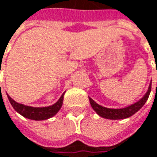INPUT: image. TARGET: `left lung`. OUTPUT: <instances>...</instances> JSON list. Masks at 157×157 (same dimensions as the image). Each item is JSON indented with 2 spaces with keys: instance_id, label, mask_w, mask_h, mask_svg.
<instances>
[{
  "instance_id": "left-lung-1",
  "label": "left lung",
  "mask_w": 157,
  "mask_h": 157,
  "mask_svg": "<svg viewBox=\"0 0 157 157\" xmlns=\"http://www.w3.org/2000/svg\"><path fill=\"white\" fill-rule=\"evenodd\" d=\"M150 91H151V82L149 84L147 91L145 96L139 100L138 102L134 103L132 105L127 106L126 108H122V109H109V108H105L104 106L98 105L90 98H89V99H90V105H91L93 110L98 113L99 116H101L102 118L109 119H122L129 118L132 115H133L136 112H138L140 108L144 105V104L146 103V101L149 97Z\"/></svg>"
}]
</instances>
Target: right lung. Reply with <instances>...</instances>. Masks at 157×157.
I'll list each match as a JSON object with an SVG mask.
<instances>
[{
    "label": "right lung",
    "instance_id": "1",
    "mask_svg": "<svg viewBox=\"0 0 157 157\" xmlns=\"http://www.w3.org/2000/svg\"><path fill=\"white\" fill-rule=\"evenodd\" d=\"M7 96L10 102L11 105L13 106V108L22 116H24L27 119H33V120H44V119L52 118L59 111V109L62 106V103H63L64 93L59 98L58 102H56L54 105L48 106V107H31V106L24 105L19 104V103H17L16 101H14L8 94H7Z\"/></svg>",
    "mask_w": 157,
    "mask_h": 157
}]
</instances>
